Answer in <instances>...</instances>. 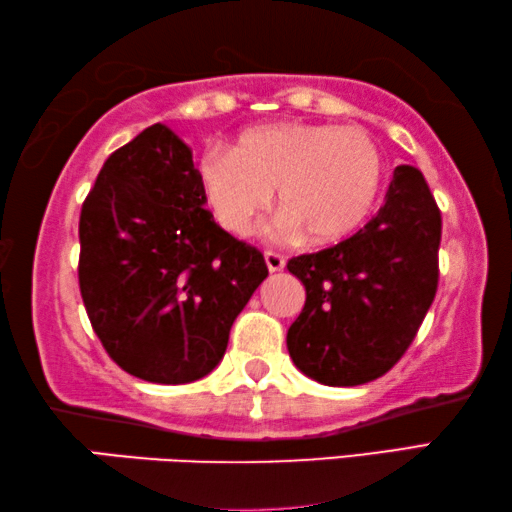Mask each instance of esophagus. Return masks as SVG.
Listing matches in <instances>:
<instances>
[{"mask_svg":"<svg viewBox=\"0 0 512 512\" xmlns=\"http://www.w3.org/2000/svg\"><path fill=\"white\" fill-rule=\"evenodd\" d=\"M265 265L270 272H281L286 267V258L276 254V251H265Z\"/></svg>","mask_w":512,"mask_h":512,"instance_id":"1","label":"esophagus"}]
</instances>
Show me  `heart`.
Here are the masks:
<instances>
[{
	"label": "heart",
	"instance_id": "1",
	"mask_svg": "<svg viewBox=\"0 0 512 512\" xmlns=\"http://www.w3.org/2000/svg\"><path fill=\"white\" fill-rule=\"evenodd\" d=\"M208 206L226 231L247 236L272 204L281 231L331 245L360 229L379 199L383 156L360 127L276 122L242 131L229 152L199 165Z\"/></svg>",
	"mask_w": 512,
	"mask_h": 512
}]
</instances>
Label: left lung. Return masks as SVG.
<instances>
[{
	"mask_svg": "<svg viewBox=\"0 0 512 512\" xmlns=\"http://www.w3.org/2000/svg\"><path fill=\"white\" fill-rule=\"evenodd\" d=\"M442 215L417 167L399 165L385 204L354 236L288 261L306 304L290 358L324 385H360L406 354L438 290Z\"/></svg>",
	"mask_w": 512,
	"mask_h": 512,
	"instance_id": "1",
	"label": "left lung"
}]
</instances>
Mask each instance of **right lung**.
Instances as JSON below:
<instances>
[{"instance_id": "1", "label": "right lung", "mask_w": 512, "mask_h": 512, "mask_svg": "<svg viewBox=\"0 0 512 512\" xmlns=\"http://www.w3.org/2000/svg\"><path fill=\"white\" fill-rule=\"evenodd\" d=\"M190 147L152 124L106 158L79 217V288L113 363L149 383L197 381L267 276L261 251L204 208Z\"/></svg>"}]
</instances>
